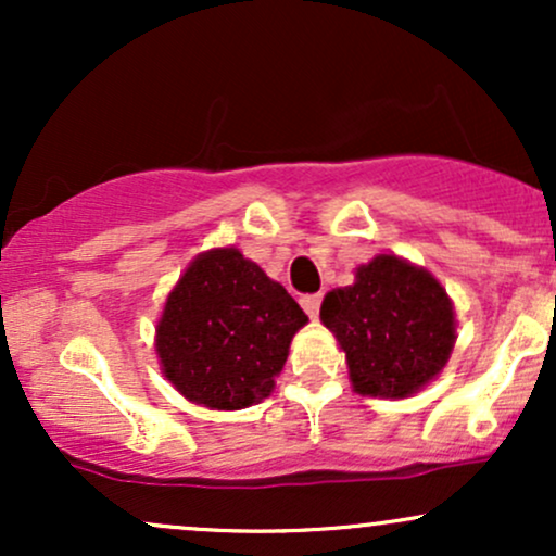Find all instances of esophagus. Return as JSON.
Listing matches in <instances>:
<instances>
[{
  "label": "esophagus",
  "instance_id": "obj_1",
  "mask_svg": "<svg viewBox=\"0 0 556 556\" xmlns=\"http://www.w3.org/2000/svg\"><path fill=\"white\" fill-rule=\"evenodd\" d=\"M300 305H303L305 314H308L311 318H316L318 308H321V292H316V295H303L300 298Z\"/></svg>",
  "mask_w": 556,
  "mask_h": 556
}]
</instances>
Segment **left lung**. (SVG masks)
Segmentation results:
<instances>
[{"mask_svg":"<svg viewBox=\"0 0 556 556\" xmlns=\"http://www.w3.org/2000/svg\"><path fill=\"white\" fill-rule=\"evenodd\" d=\"M324 327L348 355L355 392L407 397L444 368L455 344V314L444 287L397 256L361 266L355 285L321 303Z\"/></svg>","mask_w":556,"mask_h":556,"instance_id":"obj_1","label":"left lung"}]
</instances>
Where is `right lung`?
<instances>
[{
  "label": "right lung",
  "instance_id": "1",
  "mask_svg": "<svg viewBox=\"0 0 556 556\" xmlns=\"http://www.w3.org/2000/svg\"><path fill=\"white\" fill-rule=\"evenodd\" d=\"M305 321L282 285L238 248H216L198 256L169 292L156 353L167 379L190 402L240 410L269 397Z\"/></svg>",
  "mask_w": 556,
  "mask_h": 556
}]
</instances>
